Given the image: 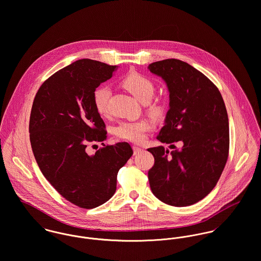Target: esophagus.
<instances>
[{
	"label": "esophagus",
	"mask_w": 261,
	"mask_h": 261,
	"mask_svg": "<svg viewBox=\"0 0 261 261\" xmlns=\"http://www.w3.org/2000/svg\"><path fill=\"white\" fill-rule=\"evenodd\" d=\"M143 149L140 148V147H137V146H133V152H134V155H137L139 154Z\"/></svg>",
	"instance_id": "obj_1"
}]
</instances>
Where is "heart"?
<instances>
[{
	"label": "heart",
	"instance_id": "1",
	"mask_svg": "<svg viewBox=\"0 0 261 261\" xmlns=\"http://www.w3.org/2000/svg\"><path fill=\"white\" fill-rule=\"evenodd\" d=\"M122 86L138 101L145 103L147 111L154 117L162 116L165 111V101L161 98L151 99L153 97L155 85L152 79L139 73L127 75ZM111 90L107 86H100L93 93V103L96 111L102 115L109 114V99ZM153 128V123L149 119H140L136 121L121 122L115 128V135L118 138L133 143H141L146 138V134Z\"/></svg>",
	"mask_w": 261,
	"mask_h": 261
}]
</instances>
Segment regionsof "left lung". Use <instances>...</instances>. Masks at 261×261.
Here are the masks:
<instances>
[{
    "mask_svg": "<svg viewBox=\"0 0 261 261\" xmlns=\"http://www.w3.org/2000/svg\"><path fill=\"white\" fill-rule=\"evenodd\" d=\"M169 91V110L157 139L175 147L149 148L150 188L162 202L183 207L200 201L217 184L229 153V124L222 96L204 74L186 62L166 59L148 66Z\"/></svg>",
    "mask_w": 261,
    "mask_h": 261,
    "instance_id": "8db88e82",
    "label": "left lung"
}]
</instances>
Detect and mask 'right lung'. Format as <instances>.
I'll list each match as a JSON object with an SVG mask.
<instances>
[{
  "label": "right lung",
  "mask_w": 261,
  "mask_h": 261,
  "mask_svg": "<svg viewBox=\"0 0 261 261\" xmlns=\"http://www.w3.org/2000/svg\"><path fill=\"white\" fill-rule=\"evenodd\" d=\"M118 66L82 59L59 70L39 88L31 110L30 141L45 178L66 200L91 209L115 193L117 174L133 154L127 142L105 145L106 126L93 103L96 88ZM103 147L87 153L90 143Z\"/></svg>",
  "instance_id": "add662e5"
}]
</instances>
